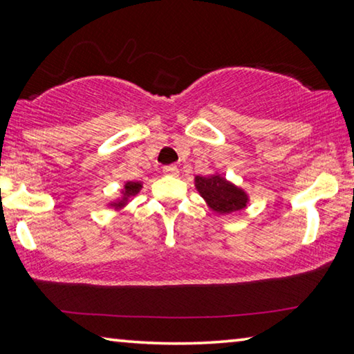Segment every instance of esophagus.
<instances>
[{
	"instance_id": "34e87169",
	"label": "esophagus",
	"mask_w": 354,
	"mask_h": 354,
	"mask_svg": "<svg viewBox=\"0 0 354 354\" xmlns=\"http://www.w3.org/2000/svg\"><path fill=\"white\" fill-rule=\"evenodd\" d=\"M164 175H169V176H178L179 175V170L176 165H165L164 167Z\"/></svg>"
}]
</instances>
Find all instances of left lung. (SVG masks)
<instances>
[{
  "label": "left lung",
  "instance_id": "obj_1",
  "mask_svg": "<svg viewBox=\"0 0 354 354\" xmlns=\"http://www.w3.org/2000/svg\"><path fill=\"white\" fill-rule=\"evenodd\" d=\"M195 185L209 207L218 214H232L247 206L248 196L242 189L227 183L220 175L196 176Z\"/></svg>",
  "mask_w": 354,
  "mask_h": 354
}]
</instances>
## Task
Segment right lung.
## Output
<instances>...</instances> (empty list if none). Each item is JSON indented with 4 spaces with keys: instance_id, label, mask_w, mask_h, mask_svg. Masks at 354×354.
I'll return each mask as SVG.
<instances>
[{
    "instance_id": "obj_1",
    "label": "right lung",
    "mask_w": 354,
    "mask_h": 354,
    "mask_svg": "<svg viewBox=\"0 0 354 354\" xmlns=\"http://www.w3.org/2000/svg\"><path fill=\"white\" fill-rule=\"evenodd\" d=\"M142 189V184L137 183V181H129L124 184V190H123V200L118 201V203H113V206L115 207H122L124 203L128 201L129 196H134L139 194V190Z\"/></svg>"
}]
</instances>
